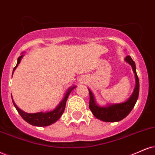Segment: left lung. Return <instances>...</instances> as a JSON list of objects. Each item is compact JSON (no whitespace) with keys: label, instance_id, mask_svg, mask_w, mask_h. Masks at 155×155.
I'll use <instances>...</instances> for the list:
<instances>
[{"label":"left lung","instance_id":"8db88e82","mask_svg":"<svg viewBox=\"0 0 155 155\" xmlns=\"http://www.w3.org/2000/svg\"><path fill=\"white\" fill-rule=\"evenodd\" d=\"M124 60L132 68L134 73L136 85L131 96L127 101L118 104H108L106 106H100L96 103L94 95L88 88L90 94L89 108L95 118L105 122H117L127 117L136 104L139 97V82L136 71V65L130 56H127Z\"/></svg>","mask_w":155,"mask_h":155}]
</instances>
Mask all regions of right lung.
I'll return each mask as SVG.
<instances>
[{"label": "right lung", "instance_id": "add662e5", "mask_svg": "<svg viewBox=\"0 0 155 155\" xmlns=\"http://www.w3.org/2000/svg\"><path fill=\"white\" fill-rule=\"evenodd\" d=\"M23 57H24V52L21 53V55L18 58L16 65L14 68H13V74L17 67H18V64L20 63ZM75 85H73V86L69 87L68 91H67L66 93L64 94V98H63L62 101H61L60 104H58V106L52 110H47V111L45 112L41 111L38 113H34V114H29V113L25 112L24 110L21 109V108H19L18 107L16 106V104H15L13 98L12 101L13 106H15L17 111L18 112V114H20L21 116L24 121H26L27 123L31 124L32 126H36V127H47V126H49L51 125V124L55 123L57 120L60 119L61 116H62L63 113H64V108H65L67 99H68L69 95L70 94L71 91L74 88H75ZM11 97H12V95H11Z\"/></svg>", "mask_w": 155, "mask_h": 155}]
</instances>
